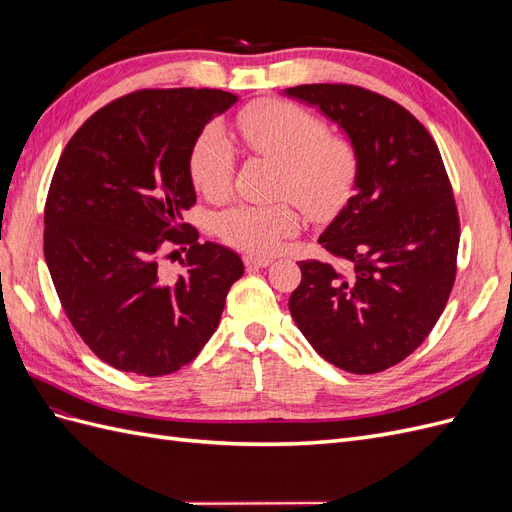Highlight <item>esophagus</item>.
Instances as JSON below:
<instances>
[{
    "instance_id": "esophagus-1",
    "label": "esophagus",
    "mask_w": 512,
    "mask_h": 512,
    "mask_svg": "<svg viewBox=\"0 0 512 512\" xmlns=\"http://www.w3.org/2000/svg\"><path fill=\"white\" fill-rule=\"evenodd\" d=\"M243 262H245V267H250V269H262V267H269L271 262H273V258L247 254V256H243Z\"/></svg>"
}]
</instances>
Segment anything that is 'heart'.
I'll return each instance as SVG.
<instances>
[{"label":"heart","mask_w":512,"mask_h":512,"mask_svg":"<svg viewBox=\"0 0 512 512\" xmlns=\"http://www.w3.org/2000/svg\"><path fill=\"white\" fill-rule=\"evenodd\" d=\"M237 132L256 156L282 164L280 192L297 200L314 220H327L348 203L359 158L350 141L327 134L320 117L284 100H260L239 113ZM190 175L205 198L228 196L235 149L220 126H209L196 138ZM299 226L301 218L290 203L237 205L215 220L228 245L252 254L277 252Z\"/></svg>","instance_id":"b5f03b06"}]
</instances>
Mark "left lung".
Listing matches in <instances>:
<instances>
[{"mask_svg": "<svg viewBox=\"0 0 512 512\" xmlns=\"http://www.w3.org/2000/svg\"><path fill=\"white\" fill-rule=\"evenodd\" d=\"M337 123L359 158L354 196L301 260L290 314L324 361L378 374L404 361L438 322L455 284L459 218L429 132L404 106L354 85L284 89Z\"/></svg>", "mask_w": 512, "mask_h": 512, "instance_id": "1", "label": "left lung"}]
</instances>
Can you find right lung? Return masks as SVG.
<instances>
[{
    "mask_svg": "<svg viewBox=\"0 0 512 512\" xmlns=\"http://www.w3.org/2000/svg\"><path fill=\"white\" fill-rule=\"evenodd\" d=\"M237 100L222 89L134 91L91 115L61 153L44 207L46 267L74 331L119 371L153 378L188 365L243 275L239 254L198 243L183 224L196 203L192 147ZM168 244L191 245L175 281L159 269Z\"/></svg>",
    "mask_w": 512,
    "mask_h": 512,
    "instance_id": "add662e5",
    "label": "right lung"
}]
</instances>
